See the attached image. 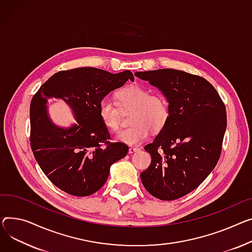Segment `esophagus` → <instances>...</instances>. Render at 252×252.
<instances>
[{
  "mask_svg": "<svg viewBox=\"0 0 252 252\" xmlns=\"http://www.w3.org/2000/svg\"><path fill=\"white\" fill-rule=\"evenodd\" d=\"M137 151H139V148H135V147H130V148L128 149V153H129V154H132V153H135V152H137Z\"/></svg>",
  "mask_w": 252,
  "mask_h": 252,
  "instance_id": "esophagus-1",
  "label": "esophagus"
}]
</instances>
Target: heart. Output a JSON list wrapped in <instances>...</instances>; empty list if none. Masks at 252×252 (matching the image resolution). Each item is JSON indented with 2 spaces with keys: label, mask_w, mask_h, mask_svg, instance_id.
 Instances as JSON below:
<instances>
[{
  "label": "heart",
  "mask_w": 252,
  "mask_h": 252,
  "mask_svg": "<svg viewBox=\"0 0 252 252\" xmlns=\"http://www.w3.org/2000/svg\"><path fill=\"white\" fill-rule=\"evenodd\" d=\"M122 109L133 108L131 127L122 130L115 136V141L127 146H137L146 141L154 130L164 127L169 117L168 102L164 96L152 94V91L139 84H131L116 94ZM98 113L103 125L117 130L121 126V110L107 97L99 102Z\"/></svg>",
  "instance_id": "obj_1"
}]
</instances>
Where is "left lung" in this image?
<instances>
[{"mask_svg":"<svg viewBox=\"0 0 252 252\" xmlns=\"http://www.w3.org/2000/svg\"><path fill=\"white\" fill-rule=\"evenodd\" d=\"M164 95L169 117L154 141L141 173L145 189L162 200H173L195 189L220 158L227 127L226 108L204 78L173 69L137 72Z\"/></svg>","mask_w":252,"mask_h":252,"instance_id":"obj_1","label":"left lung"}]
</instances>
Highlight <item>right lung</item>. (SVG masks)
<instances>
[{
	"label": "right lung",
	"mask_w": 252,
	"mask_h": 252,
	"mask_svg": "<svg viewBox=\"0 0 252 252\" xmlns=\"http://www.w3.org/2000/svg\"><path fill=\"white\" fill-rule=\"evenodd\" d=\"M133 81L129 71L112 74L96 68L62 71L50 77L30 104V145L43 173L57 188L75 196H87L103 187L110 166L124 158L128 147L111 143L100 120L99 102L111 91ZM61 98L76 123L68 128L50 119L47 100Z\"/></svg>",
	"instance_id": "right-lung-1"
}]
</instances>
